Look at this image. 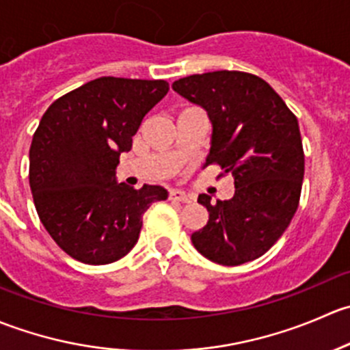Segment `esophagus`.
<instances>
[{"label": "esophagus", "mask_w": 350, "mask_h": 350, "mask_svg": "<svg viewBox=\"0 0 350 350\" xmlns=\"http://www.w3.org/2000/svg\"><path fill=\"white\" fill-rule=\"evenodd\" d=\"M169 198L174 201H181V203H189V201H191L189 195H186L183 189H171V191H169Z\"/></svg>", "instance_id": "1"}]
</instances>
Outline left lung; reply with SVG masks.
Here are the masks:
<instances>
[{"mask_svg":"<svg viewBox=\"0 0 350 350\" xmlns=\"http://www.w3.org/2000/svg\"><path fill=\"white\" fill-rule=\"evenodd\" d=\"M172 90L206 109L213 126L206 165L218 164L235 185L230 200L198 196L210 217L193 245L221 266L257 259L298 210L305 174L298 120L266 81L241 70L193 74Z\"/></svg>","mask_w":350,"mask_h":350,"instance_id":"obj_1","label":"left lung"}]
</instances>
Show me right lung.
<instances>
[{
    "mask_svg": "<svg viewBox=\"0 0 350 350\" xmlns=\"http://www.w3.org/2000/svg\"><path fill=\"white\" fill-rule=\"evenodd\" d=\"M164 79L98 77L55 100L30 146V189L45 230L84 264L122 259L139 241L142 217L167 198L162 186L116 183L144 116L167 94Z\"/></svg>",
    "mask_w": 350,
    "mask_h": 350,
    "instance_id": "1",
    "label": "right lung"
}]
</instances>
